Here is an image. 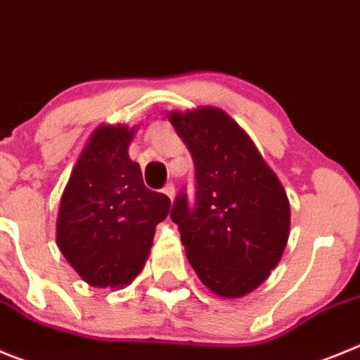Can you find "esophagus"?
Instances as JSON below:
<instances>
[{"mask_svg": "<svg viewBox=\"0 0 360 360\" xmlns=\"http://www.w3.org/2000/svg\"><path fill=\"white\" fill-rule=\"evenodd\" d=\"M163 193L168 197V199L174 200V197H176V188H174V184H172V183H168L167 186L163 188Z\"/></svg>", "mask_w": 360, "mask_h": 360, "instance_id": "1", "label": "esophagus"}]
</instances>
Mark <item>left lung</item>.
<instances>
[{"label": "left lung", "instance_id": "1", "mask_svg": "<svg viewBox=\"0 0 360 360\" xmlns=\"http://www.w3.org/2000/svg\"><path fill=\"white\" fill-rule=\"evenodd\" d=\"M195 163V204L181 193L170 217L199 280L222 297H242L269 278L290 233V204L273 168L219 108L170 111Z\"/></svg>", "mask_w": 360, "mask_h": 360}]
</instances>
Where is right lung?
I'll return each instance as SVG.
<instances>
[{
    "label": "right lung",
    "mask_w": 360,
    "mask_h": 360,
    "mask_svg": "<svg viewBox=\"0 0 360 360\" xmlns=\"http://www.w3.org/2000/svg\"><path fill=\"white\" fill-rule=\"evenodd\" d=\"M136 127L100 125L89 136L60 197L57 245L93 287L120 289L141 273L170 199L148 190L129 158Z\"/></svg>",
    "instance_id": "1"
}]
</instances>
